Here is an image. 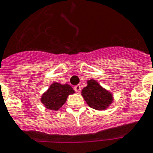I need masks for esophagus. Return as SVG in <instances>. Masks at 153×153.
I'll list each match as a JSON object with an SVG mask.
<instances>
[{
  "label": "esophagus",
  "instance_id": "esophagus-1",
  "mask_svg": "<svg viewBox=\"0 0 153 153\" xmlns=\"http://www.w3.org/2000/svg\"><path fill=\"white\" fill-rule=\"evenodd\" d=\"M74 88L75 92H76V93H78V94H79V93H80V91H81V86H80V85H76V86H74Z\"/></svg>",
  "mask_w": 153,
  "mask_h": 153
}]
</instances>
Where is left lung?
<instances>
[{"label":"left lung","mask_w":153,"mask_h":153,"mask_svg":"<svg viewBox=\"0 0 153 153\" xmlns=\"http://www.w3.org/2000/svg\"><path fill=\"white\" fill-rule=\"evenodd\" d=\"M81 95L88 106L99 111L107 109L114 101L113 94L94 79L88 80L87 86L82 89Z\"/></svg>","instance_id":"left-lung-1"}]
</instances>
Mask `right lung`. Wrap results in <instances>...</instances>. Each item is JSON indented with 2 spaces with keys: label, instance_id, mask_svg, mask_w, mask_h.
<instances>
[{
  "label": "right lung",
  "instance_id": "1",
  "mask_svg": "<svg viewBox=\"0 0 153 153\" xmlns=\"http://www.w3.org/2000/svg\"><path fill=\"white\" fill-rule=\"evenodd\" d=\"M73 94L74 90L70 85L54 82L41 95L40 101L47 109L57 111L65 103L69 95Z\"/></svg>",
  "mask_w": 153,
  "mask_h": 153
}]
</instances>
